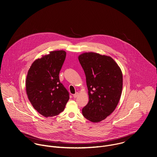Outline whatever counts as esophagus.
<instances>
[{"instance_id":"obj_1","label":"esophagus","mask_w":157,"mask_h":157,"mask_svg":"<svg viewBox=\"0 0 157 157\" xmlns=\"http://www.w3.org/2000/svg\"><path fill=\"white\" fill-rule=\"evenodd\" d=\"M78 94H78V92H76L75 94H73V97L75 98H76L78 96Z\"/></svg>"}]
</instances>
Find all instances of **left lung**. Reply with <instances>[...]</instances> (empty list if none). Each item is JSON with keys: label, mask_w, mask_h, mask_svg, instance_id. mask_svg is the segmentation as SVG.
I'll return each instance as SVG.
<instances>
[{"label": "left lung", "mask_w": 157, "mask_h": 157, "mask_svg": "<svg viewBox=\"0 0 157 157\" xmlns=\"http://www.w3.org/2000/svg\"><path fill=\"white\" fill-rule=\"evenodd\" d=\"M86 77L89 101L82 108L83 116L98 123L115 109L123 89L121 68L110 56L89 52L78 57Z\"/></svg>", "instance_id": "1"}]
</instances>
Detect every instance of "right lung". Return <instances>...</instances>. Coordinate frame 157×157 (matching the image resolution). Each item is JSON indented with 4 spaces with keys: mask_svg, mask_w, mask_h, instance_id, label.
Returning a JSON list of instances; mask_svg holds the SVG:
<instances>
[{
    "mask_svg": "<svg viewBox=\"0 0 157 157\" xmlns=\"http://www.w3.org/2000/svg\"><path fill=\"white\" fill-rule=\"evenodd\" d=\"M65 56L63 50L51 52L36 59L28 71V98L34 109L45 117L59 115L69 99V93L59 77Z\"/></svg>",
    "mask_w": 157,
    "mask_h": 157,
    "instance_id": "right-lung-1",
    "label": "right lung"
}]
</instances>
